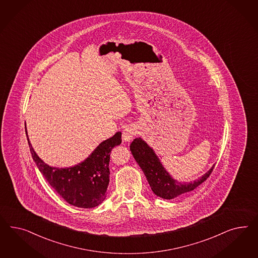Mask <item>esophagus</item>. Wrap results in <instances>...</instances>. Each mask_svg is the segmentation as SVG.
I'll list each match as a JSON object with an SVG mask.
<instances>
[{
    "label": "esophagus",
    "instance_id": "1",
    "mask_svg": "<svg viewBox=\"0 0 258 258\" xmlns=\"http://www.w3.org/2000/svg\"><path fill=\"white\" fill-rule=\"evenodd\" d=\"M135 134H136V130L132 125H130V126H126L123 131L122 138L125 142H130L135 136Z\"/></svg>",
    "mask_w": 258,
    "mask_h": 258
}]
</instances>
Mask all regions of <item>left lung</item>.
<instances>
[{"label": "left lung", "mask_w": 258, "mask_h": 258, "mask_svg": "<svg viewBox=\"0 0 258 258\" xmlns=\"http://www.w3.org/2000/svg\"><path fill=\"white\" fill-rule=\"evenodd\" d=\"M131 151L147 177L151 190L155 195L165 200H171L181 194L193 191L204 180H207V178H209L215 167V165H213L211 169L204 174L200 180L188 183H180L172 179L160 163L154 151L149 148L145 141L141 138L134 139L131 144Z\"/></svg>", "instance_id": "left-lung-1"}]
</instances>
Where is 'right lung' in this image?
Returning a JSON list of instances; mask_svg holds the SVG:
<instances>
[{
	"mask_svg": "<svg viewBox=\"0 0 258 258\" xmlns=\"http://www.w3.org/2000/svg\"><path fill=\"white\" fill-rule=\"evenodd\" d=\"M121 136L122 133H115L111 138L102 142L84 162L68 168L47 165L34 151L28 136L27 140L33 160L55 192L74 206L94 208L106 199L109 182L110 151L121 144Z\"/></svg>",
	"mask_w": 258,
	"mask_h": 258,
	"instance_id": "1",
	"label": "right lung"
}]
</instances>
